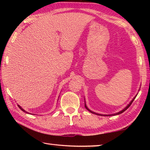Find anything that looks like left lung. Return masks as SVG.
<instances>
[{
	"mask_svg": "<svg viewBox=\"0 0 150 150\" xmlns=\"http://www.w3.org/2000/svg\"><path fill=\"white\" fill-rule=\"evenodd\" d=\"M135 98H136V96H135V97H134V98H133V100L131 101V102L130 103V104H129V105H128V106H126V107L125 108H124V109H123V110H122V111H120V112H117V113H116V114H114V115H105V116H113V115H120V114H121V113H122V112H124V111H125L126 110H127V109H128V108L129 107H130V105H132V102H133V101H134V99H135ZM85 108H87V110H88V111H90L91 113L95 114V115H100V116H103V115H100V114H97V113L93 112V111H91V110H89V109H88V108H87V106H86V104H85Z\"/></svg>",
	"mask_w": 150,
	"mask_h": 150,
	"instance_id": "1",
	"label": "left lung"
}]
</instances>
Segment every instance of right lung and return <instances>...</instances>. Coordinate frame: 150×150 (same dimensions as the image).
Wrapping results in <instances>:
<instances>
[{"label": "right lung", "mask_w": 150, "mask_h": 150, "mask_svg": "<svg viewBox=\"0 0 150 150\" xmlns=\"http://www.w3.org/2000/svg\"><path fill=\"white\" fill-rule=\"evenodd\" d=\"M18 107L20 108V109H21V110H22V111H23V112H26V113H28V112H26V111H25L24 110V109L23 108H22V107H21V106H19V105H18Z\"/></svg>", "instance_id": "obj_1"}]
</instances>
